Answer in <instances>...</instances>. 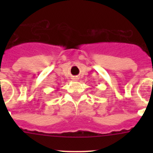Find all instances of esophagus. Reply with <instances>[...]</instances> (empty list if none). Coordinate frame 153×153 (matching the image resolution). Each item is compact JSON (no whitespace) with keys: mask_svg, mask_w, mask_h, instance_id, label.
Masks as SVG:
<instances>
[{"mask_svg":"<svg viewBox=\"0 0 153 153\" xmlns=\"http://www.w3.org/2000/svg\"><path fill=\"white\" fill-rule=\"evenodd\" d=\"M77 79H78V78L76 77V76H75V77H73V80H74V81H76Z\"/></svg>","mask_w":153,"mask_h":153,"instance_id":"34e87169","label":"esophagus"}]
</instances>
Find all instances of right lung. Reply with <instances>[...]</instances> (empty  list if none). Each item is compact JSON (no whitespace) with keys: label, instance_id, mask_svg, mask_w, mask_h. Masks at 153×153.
Instances as JSON below:
<instances>
[{"label":"right lung","instance_id":"1","mask_svg":"<svg viewBox=\"0 0 153 153\" xmlns=\"http://www.w3.org/2000/svg\"><path fill=\"white\" fill-rule=\"evenodd\" d=\"M56 90H57V89H56Z\"/></svg>","mask_w":153,"mask_h":153}]
</instances>
